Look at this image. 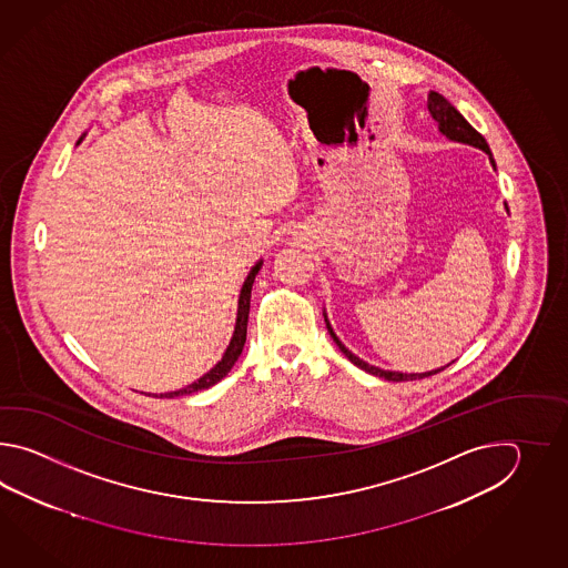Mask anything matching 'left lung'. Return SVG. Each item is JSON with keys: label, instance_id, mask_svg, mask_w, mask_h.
Segmentation results:
<instances>
[{"label": "left lung", "instance_id": "8db88e82", "mask_svg": "<svg viewBox=\"0 0 568 568\" xmlns=\"http://www.w3.org/2000/svg\"><path fill=\"white\" fill-rule=\"evenodd\" d=\"M428 111H430V115H433V120L438 121V130L440 133H445L448 140H453V142H460V144H469L475 145V148H479L483 150L485 154H489V162L494 164L495 169V160L491 156V150H489V145L485 142V138H483L481 133L477 132L475 128H473L469 121L465 120L463 115H460L457 109L453 108L450 103H448L445 97L440 95V93H436V91H430L428 93ZM325 314V323L326 331H328V335L333 337V341L337 343L338 349L343 351V355L349 359L353 365H357L359 369L363 372H367V374L377 375V377H384L387 382H412V379H423V377H428V375L438 374V372H443L445 367H440V369H433V372H424V374H399V372H386V369H379V367H375V365H369L367 362H363L359 359L357 355H353L341 341H338L337 335H335V331H333V326L328 323V318H326Z\"/></svg>", "mask_w": 568, "mask_h": 568}]
</instances>
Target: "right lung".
I'll use <instances>...</instances> for the list:
<instances>
[{"label": "right lung", "mask_w": 568, "mask_h": 568, "mask_svg": "<svg viewBox=\"0 0 568 568\" xmlns=\"http://www.w3.org/2000/svg\"><path fill=\"white\" fill-rule=\"evenodd\" d=\"M79 142H81V140H79ZM79 142H77V144H79ZM262 264H264V262L260 260V262L250 270L247 278L243 282L242 294H240V304H237L235 331H233L230 347H227V351L223 353L221 362H219L211 372H206L201 379L193 382L191 386L182 387V389H176V392L160 394V398H179V396H189V394H194V392H201V389H206V387L215 386V384L221 382L225 375L230 374L231 367H233L235 362L240 359L243 345H245V337H247V316H250V301H252V286H254L255 274L260 272ZM154 398H158V394Z\"/></svg>", "instance_id": "add662e5"}]
</instances>
